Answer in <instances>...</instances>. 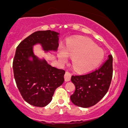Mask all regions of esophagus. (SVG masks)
Wrapping results in <instances>:
<instances>
[{"label": "esophagus", "mask_w": 128, "mask_h": 128, "mask_svg": "<svg viewBox=\"0 0 128 128\" xmlns=\"http://www.w3.org/2000/svg\"><path fill=\"white\" fill-rule=\"evenodd\" d=\"M70 78H71V74L69 72H66L65 75H64V79H65L66 82H69V81H70Z\"/></svg>", "instance_id": "1"}]
</instances>
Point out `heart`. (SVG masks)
Segmentation results:
<instances>
[{
    "label": "heart",
    "instance_id": "obj_1",
    "mask_svg": "<svg viewBox=\"0 0 128 128\" xmlns=\"http://www.w3.org/2000/svg\"><path fill=\"white\" fill-rule=\"evenodd\" d=\"M68 55L72 58V66L78 72L86 73L95 69L104 58L103 50L87 38H78L69 41L66 49L60 48L58 51L59 60L66 62Z\"/></svg>",
    "mask_w": 128,
    "mask_h": 128
}]
</instances>
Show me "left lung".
I'll return each mask as SVG.
<instances>
[{"instance_id": "8db88e82", "label": "left lung", "mask_w": 128, "mask_h": 128, "mask_svg": "<svg viewBox=\"0 0 128 128\" xmlns=\"http://www.w3.org/2000/svg\"><path fill=\"white\" fill-rule=\"evenodd\" d=\"M113 76V57L108 59L99 69L81 76H72L71 81L76 86L70 100L75 105L88 108L97 104L108 92Z\"/></svg>"}]
</instances>
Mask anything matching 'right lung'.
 I'll list each match as a JSON object with an SVG mask.
<instances>
[{"label": "right lung", "mask_w": 128, "mask_h": 128, "mask_svg": "<svg viewBox=\"0 0 128 128\" xmlns=\"http://www.w3.org/2000/svg\"><path fill=\"white\" fill-rule=\"evenodd\" d=\"M60 33L51 30L38 31L23 40L16 48L13 70L16 86L24 101L34 106L44 107L52 100L55 90L64 81L65 71L40 58L33 48L39 44L44 53L56 52Z\"/></svg>", "instance_id": "add662e5"}]
</instances>
